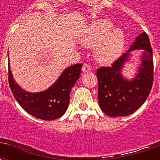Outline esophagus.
Wrapping results in <instances>:
<instances>
[{"label":"esophagus","instance_id":"1","mask_svg":"<svg viewBox=\"0 0 160 160\" xmlns=\"http://www.w3.org/2000/svg\"><path fill=\"white\" fill-rule=\"evenodd\" d=\"M82 71H83L84 73L91 72V71H92V67H91L90 64H88V63H84L83 67H82Z\"/></svg>","mask_w":160,"mask_h":160}]
</instances>
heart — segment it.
I'll return each mask as SVG.
<instances>
[{"mask_svg":"<svg viewBox=\"0 0 160 160\" xmlns=\"http://www.w3.org/2000/svg\"><path fill=\"white\" fill-rule=\"evenodd\" d=\"M113 29V24L107 19H98L88 26L83 42L95 47L97 58L103 62H110L118 57L123 49L125 36L120 29Z\"/></svg>","mask_w":160,"mask_h":160,"instance_id":"1","label":"heart"}]
</instances>
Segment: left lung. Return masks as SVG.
<instances>
[{"instance_id": "obj_1", "label": "left lung", "mask_w": 160, "mask_h": 160, "mask_svg": "<svg viewBox=\"0 0 160 160\" xmlns=\"http://www.w3.org/2000/svg\"><path fill=\"white\" fill-rule=\"evenodd\" d=\"M143 49L142 62L133 80L125 79L120 72L128 60L130 52ZM98 81V104L109 117H126L137 111L146 99L153 82L152 51L148 34L141 33L127 52L118 58L111 67H101L97 70Z\"/></svg>"}]
</instances>
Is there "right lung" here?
I'll return each instance as SVG.
<instances>
[{
	"label": "right lung",
	"mask_w": 160,
	"mask_h": 160,
	"mask_svg": "<svg viewBox=\"0 0 160 160\" xmlns=\"http://www.w3.org/2000/svg\"><path fill=\"white\" fill-rule=\"evenodd\" d=\"M81 68V63L67 68L49 88L32 93L22 89L14 81L8 63L9 87L17 102L27 113L42 120H55L66 112L70 91L80 77Z\"/></svg>",
	"instance_id": "add662e5"
}]
</instances>
